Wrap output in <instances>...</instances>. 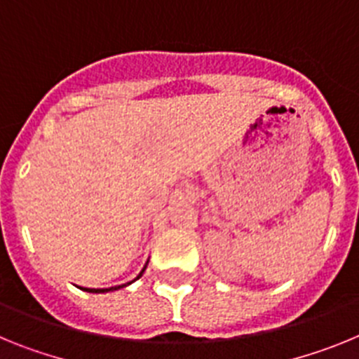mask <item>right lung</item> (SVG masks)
<instances>
[{
  "instance_id": "add662e5",
  "label": "right lung",
  "mask_w": 359,
  "mask_h": 359,
  "mask_svg": "<svg viewBox=\"0 0 359 359\" xmlns=\"http://www.w3.org/2000/svg\"><path fill=\"white\" fill-rule=\"evenodd\" d=\"M145 268H147V264L144 266V269H142L140 271V275H138V277L136 278H140L142 277V273H144L145 271ZM135 278V280H136ZM123 286H126V284H123ZM118 287H122V286H116V287H109V290H88V287H84V291H90V293H106V291H113V290H118Z\"/></svg>"
}]
</instances>
